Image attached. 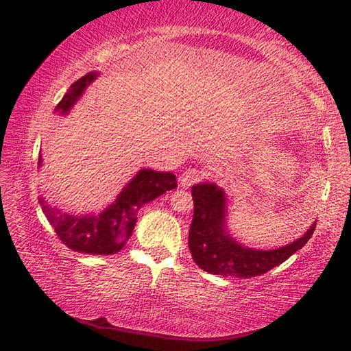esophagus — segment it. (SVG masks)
I'll return each instance as SVG.
<instances>
[{"mask_svg": "<svg viewBox=\"0 0 351 351\" xmlns=\"http://www.w3.org/2000/svg\"><path fill=\"white\" fill-rule=\"evenodd\" d=\"M199 180H201V175L197 170H186L180 176V184L182 187H190V186H193L195 182H198Z\"/></svg>", "mask_w": 351, "mask_h": 351, "instance_id": "34e87169", "label": "esophagus"}]
</instances>
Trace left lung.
<instances>
[{
    "mask_svg": "<svg viewBox=\"0 0 351 351\" xmlns=\"http://www.w3.org/2000/svg\"><path fill=\"white\" fill-rule=\"evenodd\" d=\"M193 219L189 230V249L201 269L215 276L249 278L276 268L306 245L316 228L289 245L277 249L247 247L237 241L228 229V197L213 182L192 187Z\"/></svg>",
    "mask_w": 351,
    "mask_h": 351,
    "instance_id": "1",
    "label": "left lung"
}]
</instances>
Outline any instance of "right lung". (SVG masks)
<instances>
[{"mask_svg": "<svg viewBox=\"0 0 351 351\" xmlns=\"http://www.w3.org/2000/svg\"><path fill=\"white\" fill-rule=\"evenodd\" d=\"M97 77V71H91L74 82L60 104L56 106L57 114H69L71 108ZM41 164L43 159L40 154L38 167H41ZM175 187H178L176 176L170 171L141 169L102 212L71 215L47 204L43 197H40L38 201L41 210L49 219L63 245L83 254L111 255L121 251L132 237L141 207Z\"/></svg>", "mask_w": 351, "mask_h": 351, "instance_id": "1", "label": "right lung"}]
</instances>
